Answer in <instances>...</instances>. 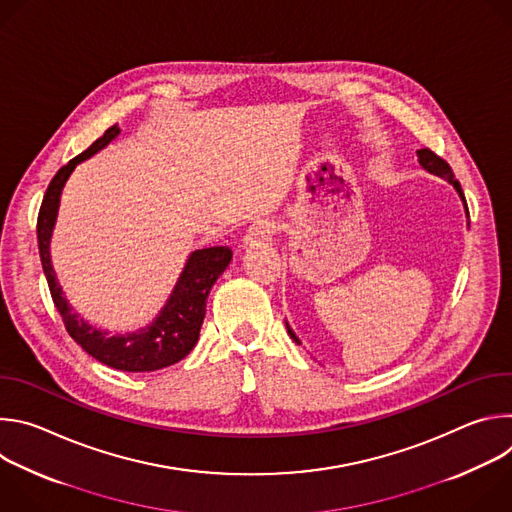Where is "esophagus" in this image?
<instances>
[{"mask_svg":"<svg viewBox=\"0 0 512 512\" xmlns=\"http://www.w3.org/2000/svg\"><path fill=\"white\" fill-rule=\"evenodd\" d=\"M275 233V223L269 221V218H263V221H257L249 227L247 235L243 237V247H257V245H265L271 241Z\"/></svg>","mask_w":512,"mask_h":512,"instance_id":"34e87169","label":"esophagus"}]
</instances>
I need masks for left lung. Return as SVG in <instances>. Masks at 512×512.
Segmentation results:
<instances>
[{
	"label": "left lung",
	"instance_id": "obj_1",
	"mask_svg": "<svg viewBox=\"0 0 512 512\" xmlns=\"http://www.w3.org/2000/svg\"><path fill=\"white\" fill-rule=\"evenodd\" d=\"M417 162H419V166L423 168V170H427L429 174H433V176H440V178H444L446 182H450L452 186H454V190L458 192V196H460V200H462V204H464V208H466V216H468V206H466V198H464V192H462V188H460V182L456 180V176H454V172H452V168L440 158V156H435L431 150H427V148H423V150H417ZM285 328H287V334H289V338L294 340V342H298V344H302L300 342V338L296 336V332L291 330V326H289V322L285 320Z\"/></svg>",
	"mask_w": 512,
	"mask_h": 512
}]
</instances>
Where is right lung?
<instances>
[{
	"label": "right lung",
	"instance_id": "add662e5",
	"mask_svg": "<svg viewBox=\"0 0 512 512\" xmlns=\"http://www.w3.org/2000/svg\"><path fill=\"white\" fill-rule=\"evenodd\" d=\"M119 125L109 127L91 148L72 158L52 178L38 214V249L42 269L50 287L56 310L60 312L68 334L99 362L125 373H150L180 362L196 346L202 320L206 314V298L216 279L223 275L233 259L229 247H206L188 255L168 300L158 314L137 330L111 332L87 322L66 300L52 265V237L58 221L60 198L68 178L79 164L105 150L119 137Z\"/></svg>",
	"mask_w": 512,
	"mask_h": 512
}]
</instances>
